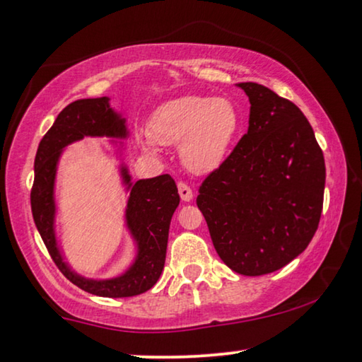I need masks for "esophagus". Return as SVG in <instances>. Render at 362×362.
I'll return each mask as SVG.
<instances>
[{"instance_id":"esophagus-1","label":"esophagus","mask_w":362,"mask_h":362,"mask_svg":"<svg viewBox=\"0 0 362 362\" xmlns=\"http://www.w3.org/2000/svg\"><path fill=\"white\" fill-rule=\"evenodd\" d=\"M177 187H179V195L182 198V202H192V199H193L192 188L188 187L187 183H183V182H180Z\"/></svg>"}]
</instances>
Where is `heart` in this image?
<instances>
[{"label": "heart", "instance_id": "b5f03b06", "mask_svg": "<svg viewBox=\"0 0 362 362\" xmlns=\"http://www.w3.org/2000/svg\"><path fill=\"white\" fill-rule=\"evenodd\" d=\"M242 115L229 97L182 95L167 100L148 122L149 136L141 139L148 154H158V144H179L180 160L192 174L218 170L239 134Z\"/></svg>", "mask_w": 362, "mask_h": 362}]
</instances>
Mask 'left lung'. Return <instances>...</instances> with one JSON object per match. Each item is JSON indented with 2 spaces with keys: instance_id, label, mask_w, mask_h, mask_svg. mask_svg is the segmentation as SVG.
<instances>
[{
  "instance_id": "obj_1",
  "label": "left lung",
  "mask_w": 362,
  "mask_h": 362,
  "mask_svg": "<svg viewBox=\"0 0 362 362\" xmlns=\"http://www.w3.org/2000/svg\"><path fill=\"white\" fill-rule=\"evenodd\" d=\"M249 132L199 187L197 204L221 260L244 276L288 265L307 249L323 206L325 160L298 105L257 83Z\"/></svg>"
}]
</instances>
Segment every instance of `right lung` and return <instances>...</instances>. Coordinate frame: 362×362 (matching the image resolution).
Returning <instances> with one entry per match:
<instances>
[{
    "instance_id": "1",
    "label": "right lung",
    "mask_w": 362,
    "mask_h": 362,
    "mask_svg": "<svg viewBox=\"0 0 362 362\" xmlns=\"http://www.w3.org/2000/svg\"><path fill=\"white\" fill-rule=\"evenodd\" d=\"M128 134L127 118L112 109L109 97L74 100L64 107L53 127L42 138L34 163L35 179L30 192V206L43 244L69 281L86 293L102 298H132L146 293L158 283L165 263L170 219L180 203L179 192L169 174L133 182L128 167L122 163V183L125 192L129 193L125 226L136 245V255L132 265L118 276L107 279L86 278L64 262V255L58 245L55 230L58 163L64 148L86 136L110 138V143L115 144L122 154L123 143L117 139H127Z\"/></svg>"
}]
</instances>
